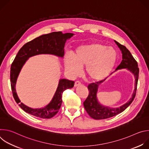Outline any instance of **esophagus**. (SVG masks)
<instances>
[{"label":"esophagus","mask_w":149,"mask_h":149,"mask_svg":"<svg viewBox=\"0 0 149 149\" xmlns=\"http://www.w3.org/2000/svg\"><path fill=\"white\" fill-rule=\"evenodd\" d=\"M81 84L80 82H79V81H76V82H75V84H74V87H78V86H81Z\"/></svg>","instance_id":"obj_1"}]
</instances>
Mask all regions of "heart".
Here are the masks:
<instances>
[{"label": "heart", "instance_id": "obj_1", "mask_svg": "<svg viewBox=\"0 0 149 149\" xmlns=\"http://www.w3.org/2000/svg\"><path fill=\"white\" fill-rule=\"evenodd\" d=\"M117 59L116 51L112 47L100 43L82 45L76 48L74 57L67 54L65 57V66L72 77L78 75L85 66V72L92 81L105 79L113 70Z\"/></svg>", "mask_w": 149, "mask_h": 149}]
</instances>
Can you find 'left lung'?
Masks as SVG:
<instances>
[{
  "mask_svg": "<svg viewBox=\"0 0 149 149\" xmlns=\"http://www.w3.org/2000/svg\"><path fill=\"white\" fill-rule=\"evenodd\" d=\"M114 42L121 51L123 58L120 64L117 67L114 72L118 70L126 69L132 73L135 79L134 88L132 97L128 101L118 107L112 108L109 106L101 104L97 98V93L99 86L105 81V79L96 83H92L88 85V89L89 90V94L83 104L84 108L87 113L91 118L95 120L109 118L122 113L131 104L136 96L139 73L137 62L134 59L130 52L125 47L121 45L116 40H114Z\"/></svg>",
  "mask_w": 149,
  "mask_h": 149,
  "instance_id": "8db88e82",
  "label": "left lung"
}]
</instances>
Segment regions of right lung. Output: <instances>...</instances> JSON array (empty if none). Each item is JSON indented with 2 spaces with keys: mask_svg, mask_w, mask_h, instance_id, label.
<instances>
[{
  "mask_svg": "<svg viewBox=\"0 0 149 149\" xmlns=\"http://www.w3.org/2000/svg\"><path fill=\"white\" fill-rule=\"evenodd\" d=\"M74 35L72 33H62V32H54L41 35L28 42L19 51L11 65L10 83L15 100L26 113L41 118H51L58 112L62 102V93L67 89L74 87V81L60 79L50 102L44 107L39 109H32L20 102L16 91V81L21 70L29 58L40 54H49L63 58L66 42Z\"/></svg>",
  "mask_w": 149,
  "mask_h": 149,
  "instance_id": "1",
  "label": "right lung"
}]
</instances>
